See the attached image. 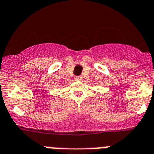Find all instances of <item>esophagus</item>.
Returning a JSON list of instances; mask_svg holds the SVG:
<instances>
[{
	"label": "esophagus",
	"mask_w": 154,
	"mask_h": 154,
	"mask_svg": "<svg viewBox=\"0 0 154 154\" xmlns=\"http://www.w3.org/2000/svg\"><path fill=\"white\" fill-rule=\"evenodd\" d=\"M74 79H75V80H81L82 77H80V76H76V77H74Z\"/></svg>",
	"instance_id": "34e87169"
}]
</instances>
